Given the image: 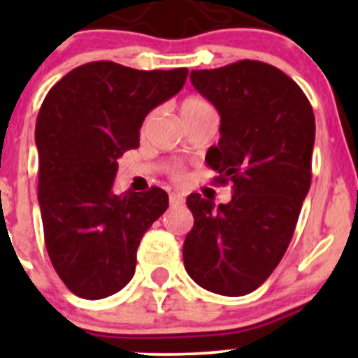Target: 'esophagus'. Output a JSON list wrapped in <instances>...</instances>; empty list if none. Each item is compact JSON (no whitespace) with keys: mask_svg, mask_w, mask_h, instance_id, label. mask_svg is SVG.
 <instances>
[{"mask_svg":"<svg viewBox=\"0 0 358 358\" xmlns=\"http://www.w3.org/2000/svg\"><path fill=\"white\" fill-rule=\"evenodd\" d=\"M185 199L182 193H171L170 195V205L171 207H178V205H183Z\"/></svg>","mask_w":358,"mask_h":358,"instance_id":"1","label":"esophagus"}]
</instances>
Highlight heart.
<instances>
[{
  "instance_id": "heart-1",
  "label": "heart",
  "mask_w": 358,
  "mask_h": 358,
  "mask_svg": "<svg viewBox=\"0 0 358 358\" xmlns=\"http://www.w3.org/2000/svg\"><path fill=\"white\" fill-rule=\"evenodd\" d=\"M208 113H215V110H213L210 102L202 99V97L190 96V97H187V99H183L182 104H180V116H182V121L183 119L196 117V116H202V114H208ZM171 175H173L175 180H182L183 178L182 168L175 166L173 170H171Z\"/></svg>"
}]
</instances>
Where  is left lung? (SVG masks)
I'll use <instances>...</instances> for the list:
<instances>
[{
	"label": "left lung",
	"instance_id": "8db88e82",
	"mask_svg": "<svg viewBox=\"0 0 358 358\" xmlns=\"http://www.w3.org/2000/svg\"><path fill=\"white\" fill-rule=\"evenodd\" d=\"M190 80L220 114L219 145L205 159L234 193L217 208L200 193L187 199L195 222L185 269L203 289L244 296L276 269L296 229L311 185L315 114L296 82L264 62L192 71Z\"/></svg>",
	"mask_w": 358,
	"mask_h": 358
}]
</instances>
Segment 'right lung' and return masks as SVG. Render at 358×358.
<instances>
[{
    "instance_id": "obj_1",
    "label": "right lung",
    "mask_w": 358,
    "mask_h": 358,
    "mask_svg": "<svg viewBox=\"0 0 358 358\" xmlns=\"http://www.w3.org/2000/svg\"><path fill=\"white\" fill-rule=\"evenodd\" d=\"M188 69L136 71L99 60L73 69L45 96L35 126L38 203L48 257L85 299L124 287L151 224L168 208L158 187L113 192L117 159L139 146L151 109L173 97Z\"/></svg>"
}]
</instances>
